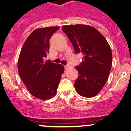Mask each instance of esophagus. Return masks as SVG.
<instances>
[{
	"label": "esophagus",
	"instance_id": "34e87169",
	"mask_svg": "<svg viewBox=\"0 0 131 131\" xmlns=\"http://www.w3.org/2000/svg\"><path fill=\"white\" fill-rule=\"evenodd\" d=\"M69 67H71V66H70L69 64H67V65H66V66H64V68H65L66 70L68 69L69 68Z\"/></svg>",
	"mask_w": 131,
	"mask_h": 131
}]
</instances>
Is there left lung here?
<instances>
[{"label": "left lung", "instance_id": "8db88e82", "mask_svg": "<svg viewBox=\"0 0 131 131\" xmlns=\"http://www.w3.org/2000/svg\"><path fill=\"white\" fill-rule=\"evenodd\" d=\"M74 47L75 54L83 55V61L75 67L79 76L75 91L85 97H93L104 86L112 66L111 49L105 37L86 25L64 26L62 29Z\"/></svg>", "mask_w": 131, "mask_h": 131}]
</instances>
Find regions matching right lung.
Instances as JSON below:
<instances>
[{
	"label": "right lung",
	"instance_id": "obj_1",
	"mask_svg": "<svg viewBox=\"0 0 131 131\" xmlns=\"http://www.w3.org/2000/svg\"><path fill=\"white\" fill-rule=\"evenodd\" d=\"M59 27L36 29L22 46L18 71L28 91L35 97L47 100L57 93L64 66L44 61L49 53V39Z\"/></svg>",
	"mask_w": 131,
	"mask_h": 131
}]
</instances>
